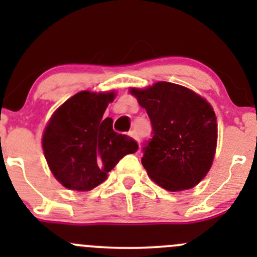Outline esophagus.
I'll return each instance as SVG.
<instances>
[{
    "instance_id": "1",
    "label": "esophagus",
    "mask_w": 257,
    "mask_h": 257,
    "mask_svg": "<svg viewBox=\"0 0 257 257\" xmlns=\"http://www.w3.org/2000/svg\"><path fill=\"white\" fill-rule=\"evenodd\" d=\"M129 136L132 137V138L134 139V141H137V143H141V138H139V136H138V133H137L136 131H132L131 133H129Z\"/></svg>"
}]
</instances>
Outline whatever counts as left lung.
I'll return each mask as SVG.
<instances>
[{
  "label": "left lung",
  "instance_id": "left-lung-1",
  "mask_svg": "<svg viewBox=\"0 0 257 257\" xmlns=\"http://www.w3.org/2000/svg\"><path fill=\"white\" fill-rule=\"evenodd\" d=\"M131 93L145 108L153 138L143 148L142 164L162 188H194L208 174L214 160L217 124L211 105L183 85L158 82Z\"/></svg>",
  "mask_w": 257,
  "mask_h": 257
}]
</instances>
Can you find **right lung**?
I'll use <instances>...</instances> for the list:
<instances>
[{
	"label": "right lung",
	"mask_w": 257,
	"mask_h": 257,
	"mask_svg": "<svg viewBox=\"0 0 257 257\" xmlns=\"http://www.w3.org/2000/svg\"><path fill=\"white\" fill-rule=\"evenodd\" d=\"M115 93L82 90L63 103L43 132L42 148L54 178L67 189L88 191L108 177L119 160L138 150L131 137L103 119Z\"/></svg>",
	"instance_id": "add662e5"
}]
</instances>
